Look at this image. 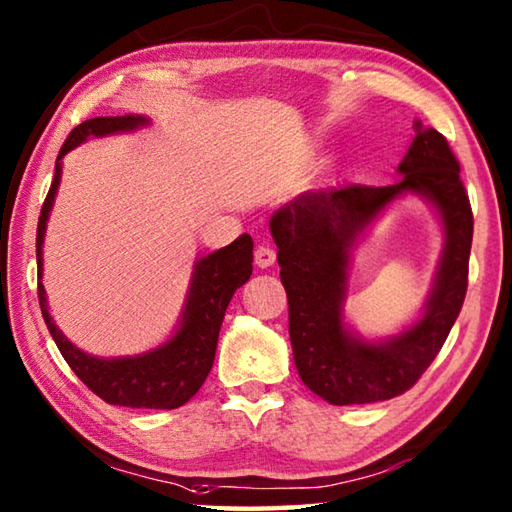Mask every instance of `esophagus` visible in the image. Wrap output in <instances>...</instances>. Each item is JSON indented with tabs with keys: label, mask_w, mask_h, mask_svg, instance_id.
<instances>
[{
	"label": "esophagus",
	"mask_w": 512,
	"mask_h": 512,
	"mask_svg": "<svg viewBox=\"0 0 512 512\" xmlns=\"http://www.w3.org/2000/svg\"><path fill=\"white\" fill-rule=\"evenodd\" d=\"M255 264H257L259 268L273 266V264H275V250H273L271 246H266V244L257 246V248H255Z\"/></svg>",
	"instance_id": "obj_1"
}]
</instances>
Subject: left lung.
<instances>
[{"label":"left lung","mask_w":512,"mask_h":512,"mask_svg":"<svg viewBox=\"0 0 512 512\" xmlns=\"http://www.w3.org/2000/svg\"><path fill=\"white\" fill-rule=\"evenodd\" d=\"M398 172L403 179L394 185L347 183L300 194L271 219L295 367L304 385L331 405L380 403L405 394L432 365L466 300L475 219L457 156L443 134L416 123ZM403 191L423 193L440 208L446 253L424 318L385 346H367L341 324L348 248Z\"/></svg>","instance_id":"left-lung-1"}]
</instances>
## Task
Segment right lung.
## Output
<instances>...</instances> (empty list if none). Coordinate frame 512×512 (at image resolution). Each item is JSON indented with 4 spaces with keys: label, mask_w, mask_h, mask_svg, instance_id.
Masks as SVG:
<instances>
[{
    "label": "right lung",
    "mask_w": 512,
    "mask_h": 512,
    "mask_svg": "<svg viewBox=\"0 0 512 512\" xmlns=\"http://www.w3.org/2000/svg\"><path fill=\"white\" fill-rule=\"evenodd\" d=\"M145 123L147 120L141 116H98L71 129L58 154V161H55L51 188L42 203L40 221H37V300H40L42 318L62 358L67 360L73 374L102 401L123 407H145V410H176L188 403L201 389L203 380L208 378L228 304L237 288L246 284L253 273V239L250 235H241L230 246L199 259L181 329L165 347L145 353V356L102 360L73 347L46 311L42 286V241L55 190L60 183V159L76 145L87 141L89 136L127 132V129Z\"/></svg>",
    "instance_id": "right-lung-1"
}]
</instances>
